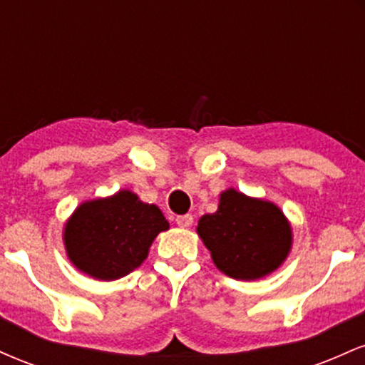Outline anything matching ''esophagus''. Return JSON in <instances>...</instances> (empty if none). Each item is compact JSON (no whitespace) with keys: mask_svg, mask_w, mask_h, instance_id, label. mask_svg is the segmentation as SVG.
<instances>
[{"mask_svg":"<svg viewBox=\"0 0 365 365\" xmlns=\"http://www.w3.org/2000/svg\"><path fill=\"white\" fill-rule=\"evenodd\" d=\"M177 225L180 226V228H188L192 223H194V217H192V215H182V216H177Z\"/></svg>","mask_w":365,"mask_h":365,"instance_id":"obj_1","label":"esophagus"}]
</instances>
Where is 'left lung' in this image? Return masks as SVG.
Returning a JSON list of instances; mask_svg holds the SVG:
<instances>
[{
    "instance_id": "left-lung-1",
    "label": "left lung",
    "mask_w": 365,
    "mask_h": 365,
    "mask_svg": "<svg viewBox=\"0 0 365 365\" xmlns=\"http://www.w3.org/2000/svg\"><path fill=\"white\" fill-rule=\"evenodd\" d=\"M197 233L221 273L247 282L278 269L292 249V226L282 209L235 188L221 192L217 211L200 217Z\"/></svg>"
}]
</instances>
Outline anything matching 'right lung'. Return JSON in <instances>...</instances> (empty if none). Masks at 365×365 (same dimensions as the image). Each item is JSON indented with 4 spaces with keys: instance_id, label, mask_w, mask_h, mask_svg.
Listing matches in <instances>:
<instances>
[{
    "instance_id": "1",
    "label": "right lung",
    "mask_w": 365,
    "mask_h": 365,
    "mask_svg": "<svg viewBox=\"0 0 365 365\" xmlns=\"http://www.w3.org/2000/svg\"><path fill=\"white\" fill-rule=\"evenodd\" d=\"M170 223L161 209L130 190L87 200L63 230L68 259L77 269L103 282L132 273L148 257L149 247Z\"/></svg>"
}]
</instances>
